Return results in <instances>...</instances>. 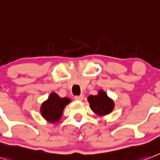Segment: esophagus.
I'll list each match as a JSON object with an SVG mask.
<instances>
[{
	"label": "esophagus",
	"instance_id": "esophagus-1",
	"mask_svg": "<svg viewBox=\"0 0 160 160\" xmlns=\"http://www.w3.org/2000/svg\"><path fill=\"white\" fill-rule=\"evenodd\" d=\"M74 99L76 100V101H82L83 96L82 95H81V96H74Z\"/></svg>",
	"mask_w": 160,
	"mask_h": 160
}]
</instances>
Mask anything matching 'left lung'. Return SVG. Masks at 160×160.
Returning <instances> with one entry per match:
<instances>
[{"label": "left lung", "instance_id": "left-lung-1", "mask_svg": "<svg viewBox=\"0 0 160 160\" xmlns=\"http://www.w3.org/2000/svg\"><path fill=\"white\" fill-rule=\"evenodd\" d=\"M90 107L96 113L99 115H105L113 110V102L111 99L107 96L106 93L100 91L96 96H90L88 97Z\"/></svg>", "mask_w": 160, "mask_h": 160}]
</instances>
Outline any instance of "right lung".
Masks as SVG:
<instances>
[{"mask_svg": "<svg viewBox=\"0 0 160 160\" xmlns=\"http://www.w3.org/2000/svg\"><path fill=\"white\" fill-rule=\"evenodd\" d=\"M70 102L68 98H60L57 94L51 93L48 100L45 101L41 107V113L45 119L49 122H58L62 116L64 107Z\"/></svg>", "mask_w": 160, "mask_h": 160, "instance_id": "1", "label": "right lung"}]
</instances>
